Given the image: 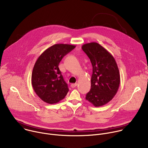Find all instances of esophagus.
<instances>
[{
	"instance_id": "1",
	"label": "esophagus",
	"mask_w": 148,
	"mask_h": 148,
	"mask_svg": "<svg viewBox=\"0 0 148 148\" xmlns=\"http://www.w3.org/2000/svg\"><path fill=\"white\" fill-rule=\"evenodd\" d=\"M77 86V83H75V84H72L71 85V88H75L76 86Z\"/></svg>"
}]
</instances>
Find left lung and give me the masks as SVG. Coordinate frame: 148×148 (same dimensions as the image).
Returning <instances> with one entry per match:
<instances>
[{"mask_svg": "<svg viewBox=\"0 0 148 148\" xmlns=\"http://www.w3.org/2000/svg\"><path fill=\"white\" fill-rule=\"evenodd\" d=\"M92 66L91 90L86 99L95 107L110 102L116 95L120 84V74L115 58L106 49L95 42L82 46Z\"/></svg>", "mask_w": 148, "mask_h": 148, "instance_id": "left-lung-1", "label": "left lung"}]
</instances>
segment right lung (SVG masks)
<instances>
[{
	"mask_svg": "<svg viewBox=\"0 0 148 148\" xmlns=\"http://www.w3.org/2000/svg\"><path fill=\"white\" fill-rule=\"evenodd\" d=\"M75 47L56 44L46 50L37 58L32 74V87L44 102L54 104L64 99L69 90L58 68L59 63Z\"/></svg>",
	"mask_w": 148,
	"mask_h": 148,
	"instance_id": "add662e5",
	"label": "right lung"
}]
</instances>
